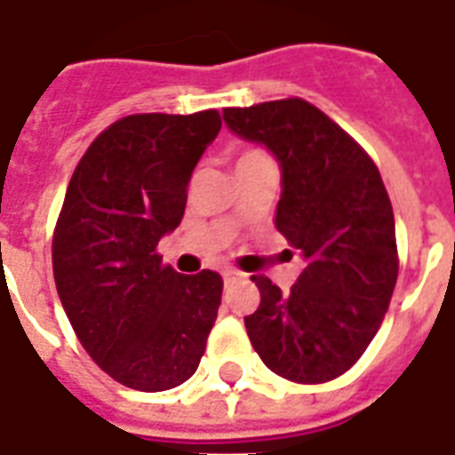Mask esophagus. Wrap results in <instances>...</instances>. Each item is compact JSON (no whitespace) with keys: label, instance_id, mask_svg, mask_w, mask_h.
Segmentation results:
<instances>
[{"label":"esophagus","instance_id":"1","mask_svg":"<svg viewBox=\"0 0 455 455\" xmlns=\"http://www.w3.org/2000/svg\"><path fill=\"white\" fill-rule=\"evenodd\" d=\"M221 276H224V283L228 285V283H234V281H238L243 274H238V271H234V269H227L224 274H221Z\"/></svg>","mask_w":455,"mask_h":455}]
</instances>
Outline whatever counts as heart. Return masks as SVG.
Masks as SVG:
<instances>
[{"mask_svg":"<svg viewBox=\"0 0 455 455\" xmlns=\"http://www.w3.org/2000/svg\"><path fill=\"white\" fill-rule=\"evenodd\" d=\"M267 153L259 151V148H250V151L243 153L241 157H238V164H248V163H259V160H267Z\"/></svg>","mask_w":455,"mask_h":455,"instance_id":"obj_1","label":"heart"}]
</instances>
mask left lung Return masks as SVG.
<instances>
[{
  "mask_svg": "<svg viewBox=\"0 0 455 455\" xmlns=\"http://www.w3.org/2000/svg\"><path fill=\"white\" fill-rule=\"evenodd\" d=\"M224 123L278 160L276 228L304 257L291 292L252 276L262 302L245 316L250 342L285 380H332L366 352L399 274L380 172L342 127L302 99L224 108Z\"/></svg>",
  "mask_w": 455,
  "mask_h": 455,
  "instance_id": "1",
  "label": "left lung"
}]
</instances>
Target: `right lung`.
<instances>
[{
    "label": "right lung",
    "mask_w": 455,
    "mask_h": 455,
    "mask_svg": "<svg viewBox=\"0 0 455 455\" xmlns=\"http://www.w3.org/2000/svg\"><path fill=\"white\" fill-rule=\"evenodd\" d=\"M217 110L141 113L101 132L68 184L53 231L56 291L87 354L124 387L163 392L196 373L221 304V276L163 267Z\"/></svg>",
    "instance_id": "add662e5"
}]
</instances>
